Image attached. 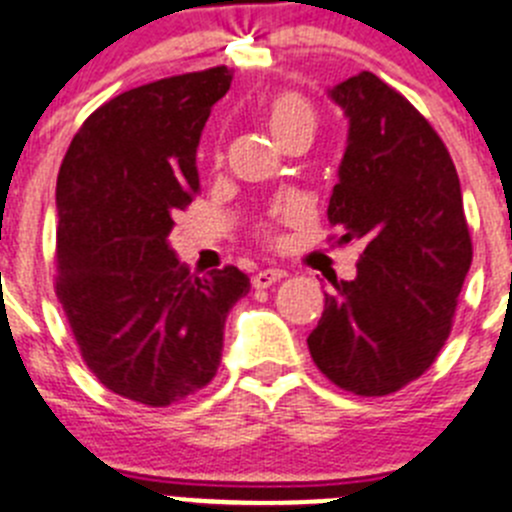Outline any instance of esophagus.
Wrapping results in <instances>:
<instances>
[{
	"label": "esophagus",
	"mask_w": 512,
	"mask_h": 512,
	"mask_svg": "<svg viewBox=\"0 0 512 512\" xmlns=\"http://www.w3.org/2000/svg\"><path fill=\"white\" fill-rule=\"evenodd\" d=\"M285 270H280V267H270V270H260V273H255V278H252V285L255 288H270V285L280 283V280L285 278Z\"/></svg>",
	"instance_id": "34e87169"
}]
</instances>
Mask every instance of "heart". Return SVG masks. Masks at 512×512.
<instances>
[{"instance_id": "heart-1", "label": "heart", "mask_w": 512, "mask_h": 512, "mask_svg": "<svg viewBox=\"0 0 512 512\" xmlns=\"http://www.w3.org/2000/svg\"><path fill=\"white\" fill-rule=\"evenodd\" d=\"M265 122L280 145L293 137H313V130H316L313 107L296 91H278L267 101Z\"/></svg>"}]
</instances>
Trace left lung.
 Segmentation results:
<instances>
[{
    "label": "left lung",
    "mask_w": 512,
    "mask_h": 512,
    "mask_svg": "<svg viewBox=\"0 0 512 512\" xmlns=\"http://www.w3.org/2000/svg\"><path fill=\"white\" fill-rule=\"evenodd\" d=\"M349 119L329 199L339 242L365 250L357 278L324 293L308 334L313 362L354 395H388L421 377L449 339L472 265L462 188L434 127L370 71L329 89Z\"/></svg>",
    "instance_id": "obj_1"
}]
</instances>
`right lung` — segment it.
<instances>
[{"label": "right lung", "instance_id": "obj_1", "mask_svg": "<svg viewBox=\"0 0 512 512\" xmlns=\"http://www.w3.org/2000/svg\"><path fill=\"white\" fill-rule=\"evenodd\" d=\"M229 84L216 66L114 96L81 124L55 186V290L81 357L112 393L155 408L209 385L229 308L250 293L234 265L193 278L168 242Z\"/></svg>", "mask_w": 512, "mask_h": 512}]
</instances>
